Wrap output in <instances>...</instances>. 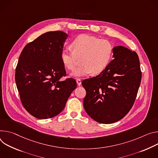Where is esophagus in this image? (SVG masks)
Wrapping results in <instances>:
<instances>
[{"instance_id":"obj_1","label":"esophagus","mask_w":158,"mask_h":158,"mask_svg":"<svg viewBox=\"0 0 158 158\" xmlns=\"http://www.w3.org/2000/svg\"><path fill=\"white\" fill-rule=\"evenodd\" d=\"M76 81H77V85L80 86L81 84V80L80 78H77L76 80Z\"/></svg>"}]
</instances>
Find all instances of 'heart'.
<instances>
[{"label":"heart","mask_w":158,"mask_h":158,"mask_svg":"<svg viewBox=\"0 0 158 158\" xmlns=\"http://www.w3.org/2000/svg\"><path fill=\"white\" fill-rule=\"evenodd\" d=\"M73 52L68 49L61 52L60 58L64 66L69 70L75 68L77 58H80L81 66L75 68L71 75L75 77L97 75L110 63L114 52L112 44L108 40H100L88 34H81L70 44Z\"/></svg>","instance_id":"obj_1"}]
</instances>
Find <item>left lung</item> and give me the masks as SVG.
<instances>
[{
	"label": "left lung",
	"instance_id": "8db88e82",
	"mask_svg": "<svg viewBox=\"0 0 158 158\" xmlns=\"http://www.w3.org/2000/svg\"><path fill=\"white\" fill-rule=\"evenodd\" d=\"M114 60L100 75L81 83L86 112L102 124H112L129 112L141 81L138 55L122 46L114 48Z\"/></svg>",
	"mask_w": 158,
	"mask_h": 158
}]
</instances>
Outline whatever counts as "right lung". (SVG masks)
Wrapping results in <instances>:
<instances>
[{
    "label": "right lung",
    "mask_w": 158,
    "mask_h": 158,
    "mask_svg": "<svg viewBox=\"0 0 158 158\" xmlns=\"http://www.w3.org/2000/svg\"><path fill=\"white\" fill-rule=\"evenodd\" d=\"M68 35L49 31L28 43L17 63L15 80L25 109L40 119L52 118L64 108L77 83L66 75L60 55Z\"/></svg>",
    "instance_id": "right-lung-1"
}]
</instances>
